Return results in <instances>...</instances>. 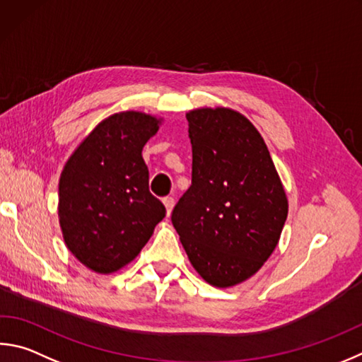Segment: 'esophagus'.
<instances>
[{"label":"esophagus","mask_w":362,"mask_h":362,"mask_svg":"<svg viewBox=\"0 0 362 362\" xmlns=\"http://www.w3.org/2000/svg\"><path fill=\"white\" fill-rule=\"evenodd\" d=\"M164 206H166V212L168 215H170V212H173V207H174V198H170V196H166V198L163 199Z\"/></svg>","instance_id":"esophagus-1"}]
</instances>
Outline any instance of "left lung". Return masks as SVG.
<instances>
[{"instance_id": "1", "label": "left lung", "mask_w": 362, "mask_h": 362, "mask_svg": "<svg viewBox=\"0 0 362 362\" xmlns=\"http://www.w3.org/2000/svg\"><path fill=\"white\" fill-rule=\"evenodd\" d=\"M187 120L192 185L170 220L201 277L228 288L258 272L277 247L286 194L264 141L244 115L196 109Z\"/></svg>"}]
</instances>
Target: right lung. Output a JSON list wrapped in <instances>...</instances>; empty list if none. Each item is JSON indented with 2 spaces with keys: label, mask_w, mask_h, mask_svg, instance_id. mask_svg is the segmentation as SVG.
Masks as SVG:
<instances>
[{
  "label": "right lung",
  "mask_w": 362,
  "mask_h": 362,
  "mask_svg": "<svg viewBox=\"0 0 362 362\" xmlns=\"http://www.w3.org/2000/svg\"><path fill=\"white\" fill-rule=\"evenodd\" d=\"M155 117L110 115L91 131L64 166L58 215L76 258L100 274L133 261L166 216L148 189L142 148L158 131Z\"/></svg>",
  "instance_id": "add662e5"
}]
</instances>
